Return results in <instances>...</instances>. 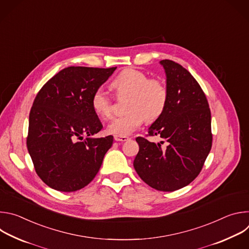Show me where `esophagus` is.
Segmentation results:
<instances>
[{
	"label": "esophagus",
	"mask_w": 249,
	"mask_h": 249,
	"mask_svg": "<svg viewBox=\"0 0 249 249\" xmlns=\"http://www.w3.org/2000/svg\"><path fill=\"white\" fill-rule=\"evenodd\" d=\"M114 140L117 141V142H125V141H128V140H129V137H127V136H117V135H115V136H114Z\"/></svg>",
	"instance_id": "esophagus-1"
}]
</instances>
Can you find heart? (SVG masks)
<instances>
[{"label": "heart", "instance_id": "obj_1", "mask_svg": "<svg viewBox=\"0 0 249 249\" xmlns=\"http://www.w3.org/2000/svg\"><path fill=\"white\" fill-rule=\"evenodd\" d=\"M118 96H127V114L116 117L106 127L109 134L127 136L135 132L145 119L149 122L158 119L167 102V89L164 84L135 69H125L111 83ZM91 107L101 118L112 114V103L102 89H97L91 96Z\"/></svg>", "mask_w": 249, "mask_h": 249}]
</instances>
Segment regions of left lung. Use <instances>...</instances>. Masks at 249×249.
Returning a JSON list of instances; mask_svg holds the SVG:
<instances>
[{
    "label": "left lung",
    "mask_w": 249,
    "mask_h": 249,
    "mask_svg": "<svg viewBox=\"0 0 249 249\" xmlns=\"http://www.w3.org/2000/svg\"><path fill=\"white\" fill-rule=\"evenodd\" d=\"M160 64L166 76L167 102L148 132L163 141L156 144L138 137L133 164L149 186L171 192L191 183L203 167L212 147L211 111L204 91L185 68L171 60Z\"/></svg>",
    "instance_id": "obj_1"
}]
</instances>
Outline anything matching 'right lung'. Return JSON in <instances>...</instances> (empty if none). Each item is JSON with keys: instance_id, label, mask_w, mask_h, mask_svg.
I'll return each mask as SVG.
<instances>
[{"instance_id": "1", "label": "right lung", "mask_w": 249, "mask_h": 249, "mask_svg": "<svg viewBox=\"0 0 249 249\" xmlns=\"http://www.w3.org/2000/svg\"><path fill=\"white\" fill-rule=\"evenodd\" d=\"M115 70L65 68L35 97L26 145L35 171L49 187L61 192L77 191L98 172L113 137H91L102 124L90 100Z\"/></svg>"}]
</instances>
